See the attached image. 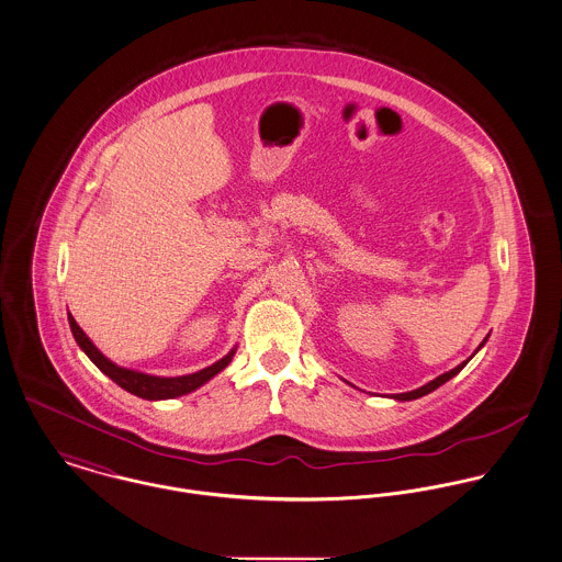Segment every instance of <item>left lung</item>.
I'll return each mask as SVG.
<instances>
[{
    "label": "left lung",
    "instance_id": "1",
    "mask_svg": "<svg viewBox=\"0 0 562 562\" xmlns=\"http://www.w3.org/2000/svg\"><path fill=\"white\" fill-rule=\"evenodd\" d=\"M487 338H490V336H485V340H483V342H481V345H479V349H483V347H485V342H487ZM479 349H476V351H474V353H472V356H470V358H468V360H465V362H461V364H459V367H454V369H452V371H448V373L439 374V376H436V379H434V381H429V383H425V385H420V387H416V390H412V392H403V394H394V396H392V398H396V401H414V398H420V396H425V394H429V392H434V390H437V387H439V385H441V383H446V381H448V379H452V376H454V374L461 373V369H463V367H465V364H468V362H470V360H472V358H474V356H476V353H479Z\"/></svg>",
    "mask_w": 562,
    "mask_h": 562
}]
</instances>
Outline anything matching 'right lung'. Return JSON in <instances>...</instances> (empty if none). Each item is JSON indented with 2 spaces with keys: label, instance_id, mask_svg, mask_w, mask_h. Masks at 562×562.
Segmentation results:
<instances>
[{
  "label": "right lung",
  "instance_id": "obj_1",
  "mask_svg": "<svg viewBox=\"0 0 562 562\" xmlns=\"http://www.w3.org/2000/svg\"><path fill=\"white\" fill-rule=\"evenodd\" d=\"M68 325H70V331L79 345V349L94 362V367L101 371V373L108 374L114 383H119L123 390L139 396V398H146V401H164V398H177V396H183L189 394L193 390H198L200 385H204L209 379H213L215 374L222 373L237 347H233L222 360H217L215 364L198 371V373L181 374V376H157V374L139 373V371H131V369H123L119 364H114L112 360H108L97 347L94 342L83 334V329L77 325V321L70 316L68 312Z\"/></svg>",
  "mask_w": 562,
  "mask_h": 562
}]
</instances>
